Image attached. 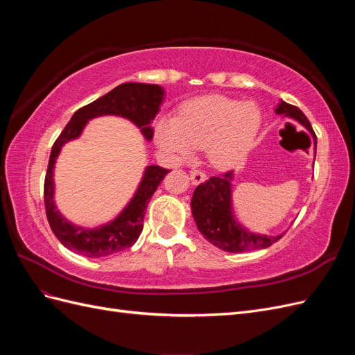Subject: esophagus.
<instances>
[{
  "instance_id": "1",
  "label": "esophagus",
  "mask_w": 355,
  "mask_h": 355,
  "mask_svg": "<svg viewBox=\"0 0 355 355\" xmlns=\"http://www.w3.org/2000/svg\"><path fill=\"white\" fill-rule=\"evenodd\" d=\"M189 176H191L192 185H198V184H201V182L206 180V173H204V171H201V170H197V168L191 170Z\"/></svg>"
}]
</instances>
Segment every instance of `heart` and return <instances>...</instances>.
Instances as JSON below:
<instances>
[{"label":"heart","mask_w":355,"mask_h":355,"mask_svg":"<svg viewBox=\"0 0 355 355\" xmlns=\"http://www.w3.org/2000/svg\"><path fill=\"white\" fill-rule=\"evenodd\" d=\"M261 128V111L252 102L207 96L188 102L178 120H161L157 144L170 158L184 161L206 146L210 163L230 168L247 155Z\"/></svg>","instance_id":"1"}]
</instances>
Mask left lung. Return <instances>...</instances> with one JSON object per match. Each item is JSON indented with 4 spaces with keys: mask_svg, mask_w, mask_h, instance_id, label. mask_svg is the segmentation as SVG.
<instances>
[{
    "mask_svg": "<svg viewBox=\"0 0 355 355\" xmlns=\"http://www.w3.org/2000/svg\"><path fill=\"white\" fill-rule=\"evenodd\" d=\"M278 115L290 116L302 124L314 136V149H317V137L305 114L297 106L282 101L275 108ZM232 180L234 173L227 171L220 176H213L200 184L191 200L192 216L198 231L213 245L230 253H241L257 249H266L283 237L282 235L254 234L245 230L234 218L232 213Z\"/></svg>",
    "mask_w": 355,
    "mask_h": 355,
    "instance_id": "obj_1",
    "label": "left lung"
}]
</instances>
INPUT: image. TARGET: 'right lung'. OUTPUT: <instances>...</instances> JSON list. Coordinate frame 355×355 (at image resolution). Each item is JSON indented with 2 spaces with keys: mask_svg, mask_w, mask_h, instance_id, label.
Listing matches in <instances>:
<instances>
[{
  "mask_svg": "<svg viewBox=\"0 0 355 355\" xmlns=\"http://www.w3.org/2000/svg\"><path fill=\"white\" fill-rule=\"evenodd\" d=\"M163 99L164 90L161 85L142 83L120 84L102 98L83 106L75 112L71 121L56 139L55 145L51 148L44 180V206L53 234L71 252L85 257H103L132 247L142 232L145 210L149 200L170 170L159 166H148L141 184L136 189V194L114 220L93 230L83 228L63 218L56 207L55 200H53L55 198L53 170H55L56 158L62 146L80 137L89 120L102 115H118L127 118L141 128L146 141H153L154 128L151 124L159 111V105L163 103Z\"/></svg>",
  "mask_w": 355,
  "mask_h": 355,
  "instance_id": "add662e5",
  "label": "right lung"
}]
</instances>
